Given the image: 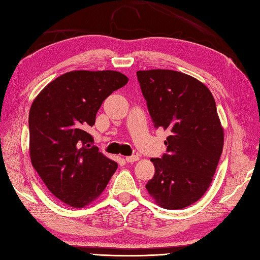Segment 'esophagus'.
<instances>
[{
    "label": "esophagus",
    "mask_w": 260,
    "mask_h": 260,
    "mask_svg": "<svg viewBox=\"0 0 260 260\" xmlns=\"http://www.w3.org/2000/svg\"><path fill=\"white\" fill-rule=\"evenodd\" d=\"M126 161L128 162V163H133V162H136V161H139V156H137V155L127 156V157H126Z\"/></svg>",
    "instance_id": "obj_1"
}]
</instances>
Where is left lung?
<instances>
[{"label":"left lung","instance_id":"8db88e82","mask_svg":"<svg viewBox=\"0 0 260 260\" xmlns=\"http://www.w3.org/2000/svg\"><path fill=\"white\" fill-rule=\"evenodd\" d=\"M154 126L169 132L167 154L152 158L148 194L159 207L183 209L202 198L221 156L224 134L211 91L193 77L168 69L137 71Z\"/></svg>","mask_w":260,"mask_h":260}]
</instances>
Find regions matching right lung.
I'll return each mask as SVG.
<instances>
[{
    "label": "right lung",
    "mask_w": 260,
    "mask_h": 260,
    "mask_svg": "<svg viewBox=\"0 0 260 260\" xmlns=\"http://www.w3.org/2000/svg\"><path fill=\"white\" fill-rule=\"evenodd\" d=\"M128 82L118 71L75 70L52 80L29 113L32 167L60 201L85 208L102 194L117 163L98 152L88 128L103 102Z\"/></svg>",
    "instance_id": "obj_1"
}]
</instances>
